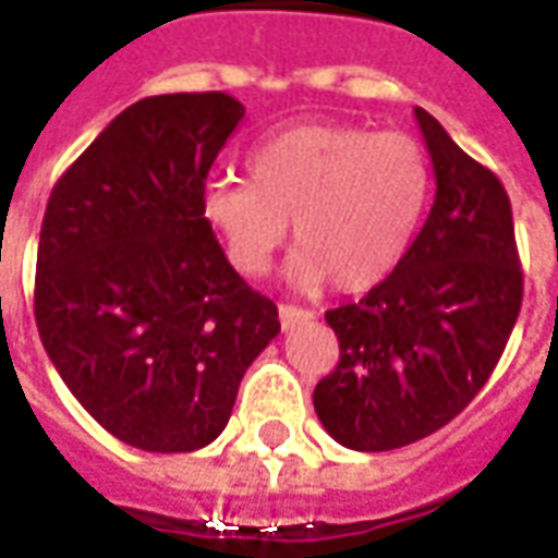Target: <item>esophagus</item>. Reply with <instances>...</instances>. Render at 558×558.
Wrapping results in <instances>:
<instances>
[{
	"label": "esophagus",
	"instance_id": "obj_1",
	"mask_svg": "<svg viewBox=\"0 0 558 558\" xmlns=\"http://www.w3.org/2000/svg\"><path fill=\"white\" fill-rule=\"evenodd\" d=\"M278 316H280V328L283 331H290V328L302 326V323H307L311 319V311H304V307H292V304H280L278 307Z\"/></svg>",
	"mask_w": 558,
	"mask_h": 558
}]
</instances>
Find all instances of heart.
<instances>
[{"instance_id": "1", "label": "heart", "mask_w": 558, "mask_h": 558, "mask_svg": "<svg viewBox=\"0 0 558 558\" xmlns=\"http://www.w3.org/2000/svg\"><path fill=\"white\" fill-rule=\"evenodd\" d=\"M247 182L203 191V218L242 275H263L287 239L290 278L340 292L386 283L410 251L430 196V160L418 140L343 122L280 131L251 148Z\"/></svg>"}]
</instances>
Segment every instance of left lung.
Listing matches in <instances>:
<instances>
[{
  "mask_svg": "<svg viewBox=\"0 0 558 558\" xmlns=\"http://www.w3.org/2000/svg\"><path fill=\"white\" fill-rule=\"evenodd\" d=\"M415 119L436 175L430 215L386 283L326 314L340 362L314 388V410L352 451L418 442L466 410L523 299L502 182L427 110Z\"/></svg>",
  "mask_w": 558,
  "mask_h": 558,
  "instance_id": "8db88e82",
  "label": "left lung"
}]
</instances>
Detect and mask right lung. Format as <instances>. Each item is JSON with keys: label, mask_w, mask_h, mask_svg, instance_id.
I'll use <instances>...</instances> for the list:
<instances>
[{"label": "right lung", "mask_w": 558, "mask_h": 558, "mask_svg": "<svg viewBox=\"0 0 558 558\" xmlns=\"http://www.w3.org/2000/svg\"><path fill=\"white\" fill-rule=\"evenodd\" d=\"M244 119L227 92L131 104L56 182L35 323L80 407L116 439L179 454L215 442L278 307L227 263L206 175Z\"/></svg>", "instance_id": "add662e5"}]
</instances>
